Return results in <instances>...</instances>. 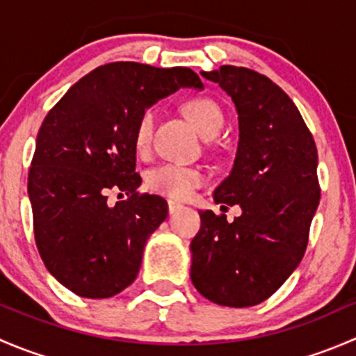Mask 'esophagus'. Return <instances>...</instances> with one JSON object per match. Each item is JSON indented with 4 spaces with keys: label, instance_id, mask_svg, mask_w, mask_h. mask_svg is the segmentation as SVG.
<instances>
[{
    "label": "esophagus",
    "instance_id": "obj_1",
    "mask_svg": "<svg viewBox=\"0 0 356 356\" xmlns=\"http://www.w3.org/2000/svg\"><path fill=\"white\" fill-rule=\"evenodd\" d=\"M182 208H184V207H182L181 203H175V201H168V213H170V215L177 213V211H181Z\"/></svg>",
    "mask_w": 356,
    "mask_h": 356
}]
</instances>
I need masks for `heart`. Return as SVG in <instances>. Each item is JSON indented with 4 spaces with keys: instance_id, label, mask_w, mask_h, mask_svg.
I'll return each instance as SVG.
<instances>
[{
    "instance_id": "b5f03b06",
    "label": "heart",
    "mask_w": 356,
    "mask_h": 356,
    "mask_svg": "<svg viewBox=\"0 0 356 356\" xmlns=\"http://www.w3.org/2000/svg\"><path fill=\"white\" fill-rule=\"evenodd\" d=\"M184 111L196 131L204 139H213L224 127V113L220 106L208 98L191 99L184 105ZM155 125V110L143 111L136 124L134 145L139 152L149 146ZM204 182V174L200 168L184 167L177 163H165L153 168L148 174V186L152 191L172 200H186L193 195L198 186Z\"/></svg>"
}]
</instances>
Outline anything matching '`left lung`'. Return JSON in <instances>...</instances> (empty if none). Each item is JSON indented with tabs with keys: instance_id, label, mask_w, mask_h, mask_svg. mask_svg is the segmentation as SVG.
Segmentation results:
<instances>
[{
	"instance_id": "8db88e82",
	"label": "left lung",
	"mask_w": 356,
	"mask_h": 356,
	"mask_svg": "<svg viewBox=\"0 0 356 356\" xmlns=\"http://www.w3.org/2000/svg\"><path fill=\"white\" fill-rule=\"evenodd\" d=\"M201 75L217 82L238 111L234 165L213 200L239 204L243 213L227 222L200 211L191 281L222 307H253L284 284L307 250L321 198L317 148L296 105L268 77L234 65Z\"/></svg>"
}]
</instances>
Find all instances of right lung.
Instances as JSON below:
<instances>
[{"mask_svg": "<svg viewBox=\"0 0 356 356\" xmlns=\"http://www.w3.org/2000/svg\"><path fill=\"white\" fill-rule=\"evenodd\" d=\"M181 88L203 89L186 67L136 62L98 67L46 115L27 193L39 254L49 274L82 298L115 296L134 282L167 201L139 195L136 124L143 111ZM131 198L110 207L106 193Z\"/></svg>", "mask_w": 356, "mask_h": 356, "instance_id": "add662e5", "label": "right lung"}]
</instances>
